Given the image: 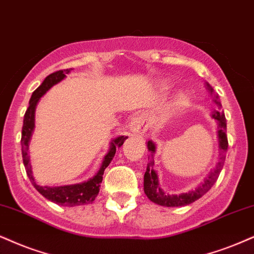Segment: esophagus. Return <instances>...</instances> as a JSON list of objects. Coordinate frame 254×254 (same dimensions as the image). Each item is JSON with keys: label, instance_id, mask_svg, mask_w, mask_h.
<instances>
[{"label": "esophagus", "instance_id": "obj_1", "mask_svg": "<svg viewBox=\"0 0 254 254\" xmlns=\"http://www.w3.org/2000/svg\"><path fill=\"white\" fill-rule=\"evenodd\" d=\"M129 129L133 135H142L148 129V119L145 115H136L130 120Z\"/></svg>", "mask_w": 254, "mask_h": 254}]
</instances>
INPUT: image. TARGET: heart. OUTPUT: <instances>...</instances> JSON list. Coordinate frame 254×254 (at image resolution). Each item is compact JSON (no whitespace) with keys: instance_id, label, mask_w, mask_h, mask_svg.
Here are the masks:
<instances>
[{"instance_id":"obj_1","label":"heart","mask_w":254,"mask_h":254,"mask_svg":"<svg viewBox=\"0 0 254 254\" xmlns=\"http://www.w3.org/2000/svg\"><path fill=\"white\" fill-rule=\"evenodd\" d=\"M170 86L171 83L167 82V81H161V87H164L165 89L168 88ZM189 103H190V96L185 93L180 94V95L177 98V100H175V105H177L178 108H185Z\"/></svg>"}]
</instances>
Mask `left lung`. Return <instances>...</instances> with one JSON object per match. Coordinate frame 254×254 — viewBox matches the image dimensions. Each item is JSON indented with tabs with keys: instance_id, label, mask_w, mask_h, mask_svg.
Returning a JSON list of instances; mask_svg holds the SVG:
<instances>
[{
	"instance_id": "1",
	"label": "left lung",
	"mask_w": 254,
	"mask_h": 254,
	"mask_svg": "<svg viewBox=\"0 0 254 254\" xmlns=\"http://www.w3.org/2000/svg\"><path fill=\"white\" fill-rule=\"evenodd\" d=\"M206 89L211 93V95L213 94V88L209 86L208 82H206ZM213 102L217 105L218 111L212 112L211 117L217 121L218 124V141H219V148H220V158L217 166H215L214 170L209 172L207 177L203 179L202 183L196 189L192 190H189L186 193H180V194H168L166 193L164 190L160 187L159 184V178L158 173L154 171V154L156 152V146L155 143L149 140L147 142V147H148V164H147L146 173L143 175V190L151 201H153L156 205L165 206V207H181V206L190 205L201 198L203 194H206L211 190V187L213 186L217 181L219 174H220L221 170H223L225 158H226V152L228 147L227 141V135H226V118L223 112H219L221 109V103L219 100L218 94H213Z\"/></svg>"
}]
</instances>
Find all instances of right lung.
<instances>
[{
	"label": "right lung",
	"mask_w": 254,
	"mask_h": 254,
	"mask_svg": "<svg viewBox=\"0 0 254 254\" xmlns=\"http://www.w3.org/2000/svg\"><path fill=\"white\" fill-rule=\"evenodd\" d=\"M71 69H64L55 71L46 77L41 86L33 93L29 100V107H28L26 114L23 119V127H22V137H21V145H22V158H23V165L26 168L27 175L34 185V187L37 190V192L42 194L46 199L51 200V201L58 203L61 206H68V207H73V206H81V205H88L93 203L95 200L96 195L99 194L100 187L102 183V175L107 166L111 164V161L114 158L115 152L119 147L124 145L125 140L128 139V136H117L111 141L109 149L107 154L103 158L101 167L98 171V173L90 178L87 181H82L79 184L73 185H64V186H40L36 184L35 178L33 175V168H31L30 158L28 155V149H29V141L33 135L34 128H35V109L40 99L42 98L45 94L55 86L56 83L61 82L65 77V74L69 73Z\"/></svg>",
	"instance_id": "1"
}]
</instances>
